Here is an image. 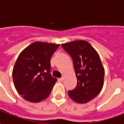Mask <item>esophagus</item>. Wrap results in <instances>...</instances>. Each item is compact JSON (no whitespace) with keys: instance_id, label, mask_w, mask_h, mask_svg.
Returning <instances> with one entry per match:
<instances>
[{"instance_id":"1","label":"esophagus","mask_w":124,"mask_h":124,"mask_svg":"<svg viewBox=\"0 0 124 124\" xmlns=\"http://www.w3.org/2000/svg\"><path fill=\"white\" fill-rule=\"evenodd\" d=\"M63 79H64V78H58V79H57V80H58V81H59V82H62V80H63Z\"/></svg>"}]
</instances>
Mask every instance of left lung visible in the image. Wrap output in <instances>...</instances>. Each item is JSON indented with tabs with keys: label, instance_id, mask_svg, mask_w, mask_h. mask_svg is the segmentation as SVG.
I'll return each mask as SVG.
<instances>
[{
	"label": "left lung",
	"instance_id": "left-lung-1",
	"mask_svg": "<svg viewBox=\"0 0 124 124\" xmlns=\"http://www.w3.org/2000/svg\"><path fill=\"white\" fill-rule=\"evenodd\" d=\"M61 46L71 57L77 78L76 88L68 94L75 102L86 103L99 94L103 86L105 70L99 55L86 41H73Z\"/></svg>",
	"mask_w": 124,
	"mask_h": 124
}]
</instances>
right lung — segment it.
Wrapping results in <instances>:
<instances>
[{
    "instance_id": "right-lung-1",
    "label": "right lung",
    "mask_w": 124,
    "mask_h": 124,
    "mask_svg": "<svg viewBox=\"0 0 124 124\" xmlns=\"http://www.w3.org/2000/svg\"><path fill=\"white\" fill-rule=\"evenodd\" d=\"M60 44L35 41L19 54L12 71L17 92L25 100L38 103L50 95L57 78L51 75V57Z\"/></svg>"
}]
</instances>
